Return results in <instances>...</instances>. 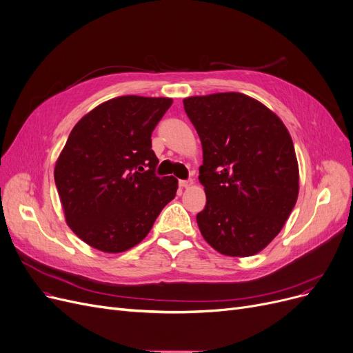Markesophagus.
<instances>
[{
  "label": "esophagus",
  "mask_w": 353,
  "mask_h": 353,
  "mask_svg": "<svg viewBox=\"0 0 353 353\" xmlns=\"http://www.w3.org/2000/svg\"><path fill=\"white\" fill-rule=\"evenodd\" d=\"M179 185H180V188H183V189H189V188H192V186L194 185V181H193V180H180Z\"/></svg>",
  "instance_id": "1"
}]
</instances>
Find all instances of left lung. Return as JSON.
I'll return each mask as SVG.
<instances>
[{
  "mask_svg": "<svg viewBox=\"0 0 353 353\" xmlns=\"http://www.w3.org/2000/svg\"><path fill=\"white\" fill-rule=\"evenodd\" d=\"M183 105L203 150L201 234L223 255H255L280 234L297 202L291 135L264 103L239 92L189 97Z\"/></svg>",
  "mask_w": 353,
  "mask_h": 353,
  "instance_id": "obj_1",
  "label": "left lung"
}]
</instances>
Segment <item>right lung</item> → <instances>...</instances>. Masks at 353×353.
Listing matches in <instances>:
<instances>
[{
  "label": "right lung",
  "mask_w": 353,
  "mask_h": 353,
  "mask_svg": "<svg viewBox=\"0 0 353 353\" xmlns=\"http://www.w3.org/2000/svg\"><path fill=\"white\" fill-rule=\"evenodd\" d=\"M172 98L127 95L79 119L54 165L66 223L89 247L128 251L151 231L177 192V179L154 174L151 132Z\"/></svg>",
  "instance_id": "right-lung-1"
}]
</instances>
